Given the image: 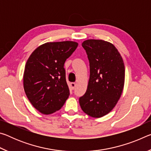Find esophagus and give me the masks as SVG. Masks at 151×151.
Wrapping results in <instances>:
<instances>
[{
    "label": "esophagus",
    "mask_w": 151,
    "mask_h": 151,
    "mask_svg": "<svg viewBox=\"0 0 151 151\" xmlns=\"http://www.w3.org/2000/svg\"><path fill=\"white\" fill-rule=\"evenodd\" d=\"M70 86H71V88H72L73 89H74V88H75V86H76V83H70Z\"/></svg>",
    "instance_id": "esophagus-1"
}]
</instances>
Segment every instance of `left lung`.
I'll use <instances>...</instances> for the list:
<instances>
[{
	"label": "left lung",
	"instance_id": "obj_1",
	"mask_svg": "<svg viewBox=\"0 0 151 151\" xmlns=\"http://www.w3.org/2000/svg\"><path fill=\"white\" fill-rule=\"evenodd\" d=\"M82 46L90 63V78L79 103L86 114L100 118L109 113L121 98L124 85V62L118 50L109 42L88 39Z\"/></svg>",
	"mask_w": 151,
	"mask_h": 151
}]
</instances>
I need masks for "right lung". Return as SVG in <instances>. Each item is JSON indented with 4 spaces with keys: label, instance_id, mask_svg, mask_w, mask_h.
<instances>
[{
    "label": "right lung",
    "instance_id": "1",
    "mask_svg": "<svg viewBox=\"0 0 151 151\" xmlns=\"http://www.w3.org/2000/svg\"><path fill=\"white\" fill-rule=\"evenodd\" d=\"M77 47L74 41L47 42L36 48L27 60L24 90L30 103L41 113L58 111L68 98L64 64Z\"/></svg>",
    "mask_w": 151,
    "mask_h": 151
}]
</instances>
